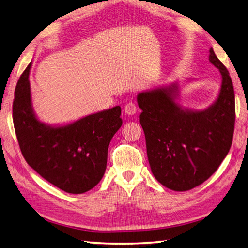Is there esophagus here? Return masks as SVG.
<instances>
[{"mask_svg":"<svg viewBox=\"0 0 248 248\" xmlns=\"http://www.w3.org/2000/svg\"><path fill=\"white\" fill-rule=\"evenodd\" d=\"M137 111H138V107L133 102H129L124 105V112H125V114L134 115V114H137Z\"/></svg>","mask_w":248,"mask_h":248,"instance_id":"obj_1","label":"esophagus"}]
</instances>
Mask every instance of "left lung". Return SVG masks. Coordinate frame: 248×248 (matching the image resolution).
Returning <instances> with one entry per match:
<instances>
[{
	"label": "left lung",
	"instance_id": "8db88e82",
	"mask_svg": "<svg viewBox=\"0 0 248 248\" xmlns=\"http://www.w3.org/2000/svg\"><path fill=\"white\" fill-rule=\"evenodd\" d=\"M209 61L222 76L219 97L202 111L181 109L174 103L177 87L140 93L138 103L148 161L157 181L173 191L200 186L219 168L232 145L235 124L233 83L210 48Z\"/></svg>",
	"mask_w": 248,
	"mask_h": 248
}]
</instances>
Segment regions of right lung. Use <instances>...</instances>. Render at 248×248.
<instances>
[{"label":"right lung","mask_w":248,"mask_h":248,"mask_svg":"<svg viewBox=\"0 0 248 248\" xmlns=\"http://www.w3.org/2000/svg\"><path fill=\"white\" fill-rule=\"evenodd\" d=\"M30 67L18 80L13 102V123L21 154L47 182L70 194H82L105 173L110 140L123 124L120 106L65 127H48L35 118L31 107Z\"/></svg>","instance_id":"obj_1"}]
</instances>
